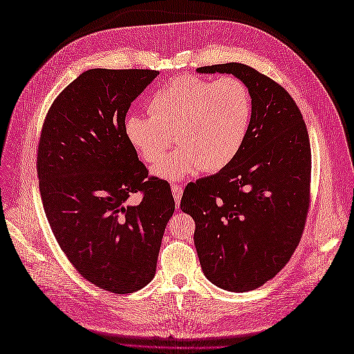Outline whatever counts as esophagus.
Returning <instances> with one entry per match:
<instances>
[{"label":"esophagus","instance_id":"34e87169","mask_svg":"<svg viewBox=\"0 0 354 354\" xmlns=\"http://www.w3.org/2000/svg\"><path fill=\"white\" fill-rule=\"evenodd\" d=\"M171 190H173V196L176 201V205H180V201H181V195H183V189H181L178 185H171Z\"/></svg>","mask_w":354,"mask_h":354}]
</instances>
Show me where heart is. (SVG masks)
I'll return each instance as SVG.
<instances>
[{"label": "heart", "mask_w": 354, "mask_h": 354, "mask_svg": "<svg viewBox=\"0 0 354 354\" xmlns=\"http://www.w3.org/2000/svg\"><path fill=\"white\" fill-rule=\"evenodd\" d=\"M151 116L128 113L125 138L147 164H156L174 145L181 146L155 168L160 178L177 180L199 171L227 168L248 137L251 91L242 80L216 81L185 75L156 90L147 103Z\"/></svg>", "instance_id": "b5f03b06"}]
</instances>
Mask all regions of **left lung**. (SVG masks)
<instances>
[{
    "label": "left lung",
    "mask_w": 354,
    "mask_h": 354,
    "mask_svg": "<svg viewBox=\"0 0 354 354\" xmlns=\"http://www.w3.org/2000/svg\"><path fill=\"white\" fill-rule=\"evenodd\" d=\"M198 72L242 80L252 120L236 159L187 185L180 208L195 220L207 279L232 292L251 291L283 269L301 239L312 181L307 127L291 94L254 68L232 62Z\"/></svg>",
    "instance_id": "1"
}]
</instances>
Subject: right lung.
<instances>
[{"label": "right lung", "mask_w": 354, "mask_h": 354, "mask_svg": "<svg viewBox=\"0 0 354 354\" xmlns=\"http://www.w3.org/2000/svg\"><path fill=\"white\" fill-rule=\"evenodd\" d=\"M159 72L90 69L53 102L37 156L41 201L55 238L78 273L115 294L153 279L176 203L124 134L125 115ZM140 193L138 206L127 198Z\"/></svg>", "instance_id": "1"}]
</instances>
